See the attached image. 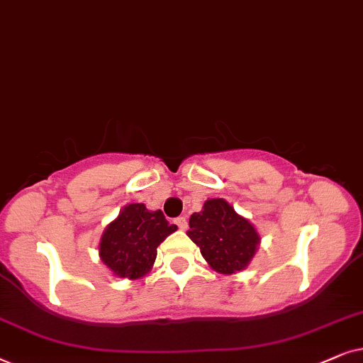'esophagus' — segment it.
Here are the masks:
<instances>
[{"label": "esophagus", "instance_id": "34e87169", "mask_svg": "<svg viewBox=\"0 0 363 363\" xmlns=\"http://www.w3.org/2000/svg\"><path fill=\"white\" fill-rule=\"evenodd\" d=\"M174 222H176V224H177V227H179V229H182V230H184V229H187V219H186V217H184V216L177 217V219H174Z\"/></svg>", "mask_w": 363, "mask_h": 363}]
</instances>
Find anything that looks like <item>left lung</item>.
Masks as SVG:
<instances>
[{
  "instance_id": "8db88e82",
  "label": "left lung",
  "mask_w": 363,
  "mask_h": 363,
  "mask_svg": "<svg viewBox=\"0 0 363 363\" xmlns=\"http://www.w3.org/2000/svg\"><path fill=\"white\" fill-rule=\"evenodd\" d=\"M189 227L187 235L219 274L240 272L257 252L260 238L255 227L224 199H207L202 211L191 216Z\"/></svg>"
}]
</instances>
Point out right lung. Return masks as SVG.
Returning a JSON list of instances; mask_svg holds the SVG:
<instances>
[{
  "instance_id": "obj_1",
  "label": "right lung",
  "mask_w": 363,
  "mask_h": 363,
  "mask_svg": "<svg viewBox=\"0 0 363 363\" xmlns=\"http://www.w3.org/2000/svg\"><path fill=\"white\" fill-rule=\"evenodd\" d=\"M176 230L161 211L129 204L101 235L99 257L118 277L141 279L152 269L157 245Z\"/></svg>"
}]
</instances>
